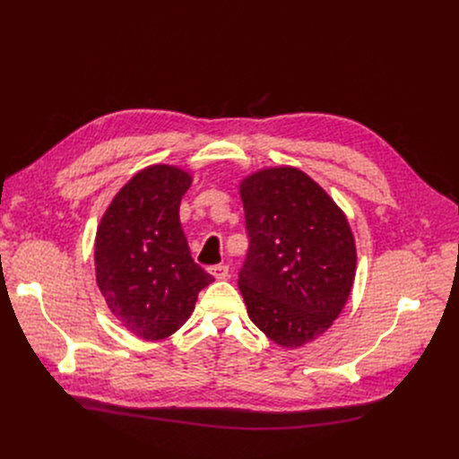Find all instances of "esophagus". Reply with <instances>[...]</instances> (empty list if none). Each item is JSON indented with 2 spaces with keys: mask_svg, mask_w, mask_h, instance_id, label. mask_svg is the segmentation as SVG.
<instances>
[{
  "mask_svg": "<svg viewBox=\"0 0 459 459\" xmlns=\"http://www.w3.org/2000/svg\"><path fill=\"white\" fill-rule=\"evenodd\" d=\"M209 273L216 278V280H225L229 276V267L227 265H212L209 269Z\"/></svg>",
  "mask_w": 459,
  "mask_h": 459,
  "instance_id": "34e87169",
  "label": "esophagus"
}]
</instances>
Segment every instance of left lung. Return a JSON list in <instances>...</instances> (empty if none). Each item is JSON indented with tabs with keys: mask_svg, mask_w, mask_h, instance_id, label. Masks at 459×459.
Segmentation results:
<instances>
[{
	"mask_svg": "<svg viewBox=\"0 0 459 459\" xmlns=\"http://www.w3.org/2000/svg\"><path fill=\"white\" fill-rule=\"evenodd\" d=\"M248 252L239 290L248 317L281 347L323 334L345 307L356 245L343 211L294 167L247 176L239 185Z\"/></svg>",
	"mask_w": 459,
	"mask_h": 459,
	"instance_id": "left-lung-1",
	"label": "left lung"
}]
</instances>
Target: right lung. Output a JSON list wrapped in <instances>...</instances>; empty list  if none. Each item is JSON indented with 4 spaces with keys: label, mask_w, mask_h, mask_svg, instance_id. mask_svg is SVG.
I'll return each mask as SVG.
<instances>
[{
    "label": "right lung",
    "mask_w": 459,
    "mask_h": 459,
    "mask_svg": "<svg viewBox=\"0 0 459 459\" xmlns=\"http://www.w3.org/2000/svg\"><path fill=\"white\" fill-rule=\"evenodd\" d=\"M190 183L178 167H147L114 195L98 225V287L116 319L147 342L174 334L214 281L194 264L179 223Z\"/></svg>",
    "instance_id": "add662e5"
}]
</instances>
